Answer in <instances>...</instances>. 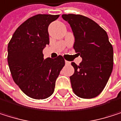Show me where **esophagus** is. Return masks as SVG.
Here are the masks:
<instances>
[{"label":"esophagus","mask_w":121,"mask_h":121,"mask_svg":"<svg viewBox=\"0 0 121 121\" xmlns=\"http://www.w3.org/2000/svg\"><path fill=\"white\" fill-rule=\"evenodd\" d=\"M65 64H66L67 65H70V62L67 61V60H66V61H65Z\"/></svg>","instance_id":"esophagus-1"}]
</instances>
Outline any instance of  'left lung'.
<instances>
[{"mask_svg":"<svg viewBox=\"0 0 121 121\" xmlns=\"http://www.w3.org/2000/svg\"><path fill=\"white\" fill-rule=\"evenodd\" d=\"M74 36L73 48L80 55V65L70 77L74 93L82 98H95L105 88L113 67V49L106 31L92 19L80 14H63Z\"/></svg>","mask_w":121,"mask_h":121,"instance_id":"1","label":"left lung"}]
</instances>
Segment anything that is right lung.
<instances>
[{
    "mask_svg": "<svg viewBox=\"0 0 121 121\" xmlns=\"http://www.w3.org/2000/svg\"><path fill=\"white\" fill-rule=\"evenodd\" d=\"M59 15L38 14L21 24L8 45V63L15 83L27 96L43 100L51 96L65 65L62 56L44 59L49 44V25Z\"/></svg>",
    "mask_w": 121,
    "mask_h": 121,
    "instance_id": "add662e5",
    "label": "right lung"
}]
</instances>
